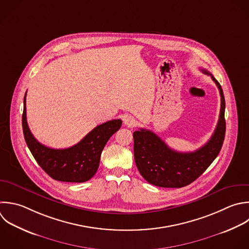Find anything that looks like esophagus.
<instances>
[{"label": "esophagus", "mask_w": 249, "mask_h": 249, "mask_svg": "<svg viewBox=\"0 0 249 249\" xmlns=\"http://www.w3.org/2000/svg\"><path fill=\"white\" fill-rule=\"evenodd\" d=\"M124 124L128 127H133L136 124V120L131 116H125L124 118Z\"/></svg>", "instance_id": "esophagus-1"}]
</instances>
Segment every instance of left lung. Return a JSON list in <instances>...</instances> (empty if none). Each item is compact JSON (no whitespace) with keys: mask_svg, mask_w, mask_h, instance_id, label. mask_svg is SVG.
Listing matches in <instances>:
<instances>
[{"mask_svg":"<svg viewBox=\"0 0 249 249\" xmlns=\"http://www.w3.org/2000/svg\"><path fill=\"white\" fill-rule=\"evenodd\" d=\"M211 76L221 96L218 124L211 138L195 152L181 153L170 149L156 133L140 128L133 132L134 160L143 178L158 187L182 188L198 178L218 156L225 138V98L222 88Z\"/></svg>","mask_w":249,"mask_h":249,"instance_id":"left-lung-1","label":"left lung"}]
</instances>
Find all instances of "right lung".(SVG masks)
Wrapping results in <instances>:
<instances>
[{"label":"right lung","mask_w":249,"mask_h":249,"mask_svg":"<svg viewBox=\"0 0 249 249\" xmlns=\"http://www.w3.org/2000/svg\"><path fill=\"white\" fill-rule=\"evenodd\" d=\"M122 120H112L94 127L78 144L67 149H53L41 144L31 133L26 119V93L22 127L26 144L39 165L54 180L82 183L97 171L100 156L110 137L120 129Z\"/></svg>","instance_id":"add662e5"}]
</instances>
